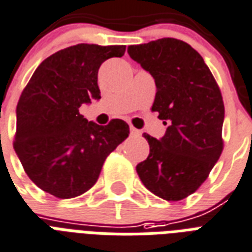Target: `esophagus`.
Segmentation results:
<instances>
[{
	"label": "esophagus",
	"mask_w": 252,
	"mask_h": 252,
	"mask_svg": "<svg viewBox=\"0 0 252 252\" xmlns=\"http://www.w3.org/2000/svg\"><path fill=\"white\" fill-rule=\"evenodd\" d=\"M130 134H131L132 136H139L140 135V130H138V128L135 127H130Z\"/></svg>",
	"instance_id": "obj_1"
}]
</instances>
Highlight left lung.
I'll list each match as a JSON object with an SVG mask.
<instances>
[{
  "instance_id": "obj_1",
  "label": "left lung",
  "mask_w": 252,
  "mask_h": 252,
  "mask_svg": "<svg viewBox=\"0 0 252 252\" xmlns=\"http://www.w3.org/2000/svg\"><path fill=\"white\" fill-rule=\"evenodd\" d=\"M127 52L155 80L151 110L168 126L160 139L143 134L150 155L136 172L150 192L180 201L200 188L221 157V91L202 56L183 40L158 39L128 46Z\"/></svg>"
}]
</instances>
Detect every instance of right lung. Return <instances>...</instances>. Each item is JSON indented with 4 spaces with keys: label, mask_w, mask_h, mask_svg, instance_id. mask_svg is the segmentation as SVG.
<instances>
[{
    "label": "right lung",
    "mask_w": 252,
    "mask_h": 252,
    "mask_svg": "<svg viewBox=\"0 0 252 252\" xmlns=\"http://www.w3.org/2000/svg\"><path fill=\"white\" fill-rule=\"evenodd\" d=\"M126 46L80 43L48 56L35 69L17 105L14 150L30 180L58 198H73L95 184L109 154L128 136V125L88 122L79 112L99 99L101 64Z\"/></svg>",
    "instance_id": "add662e5"
}]
</instances>
